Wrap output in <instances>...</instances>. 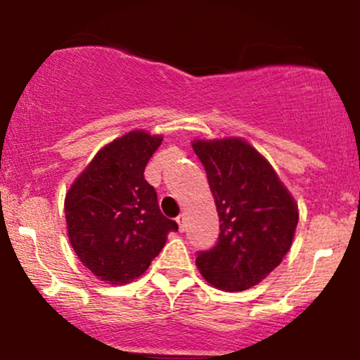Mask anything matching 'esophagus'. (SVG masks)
Masks as SVG:
<instances>
[{
    "mask_svg": "<svg viewBox=\"0 0 360 360\" xmlns=\"http://www.w3.org/2000/svg\"><path fill=\"white\" fill-rule=\"evenodd\" d=\"M176 221H177V224H179V231L183 233L184 229H186V214H179V216H177Z\"/></svg>",
    "mask_w": 360,
    "mask_h": 360,
    "instance_id": "1",
    "label": "esophagus"
}]
</instances>
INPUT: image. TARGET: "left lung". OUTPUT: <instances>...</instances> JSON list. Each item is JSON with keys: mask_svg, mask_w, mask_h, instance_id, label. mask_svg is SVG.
Listing matches in <instances>:
<instances>
[{"mask_svg": "<svg viewBox=\"0 0 360 360\" xmlns=\"http://www.w3.org/2000/svg\"><path fill=\"white\" fill-rule=\"evenodd\" d=\"M219 216L218 243L199 251L207 283L241 292L266 278L288 253L298 206L271 164L241 137L193 141Z\"/></svg>", "mask_w": 360, "mask_h": 360, "instance_id": "obj_1", "label": "left lung"}]
</instances>
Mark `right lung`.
<instances>
[{"label": "right lung", "mask_w": 360, "mask_h": 360, "mask_svg": "<svg viewBox=\"0 0 360 360\" xmlns=\"http://www.w3.org/2000/svg\"><path fill=\"white\" fill-rule=\"evenodd\" d=\"M162 136L132 131L103 146L65 196L72 248L101 281L131 283L161 253L177 224L161 213L146 164Z\"/></svg>", "instance_id": "1"}]
</instances>
